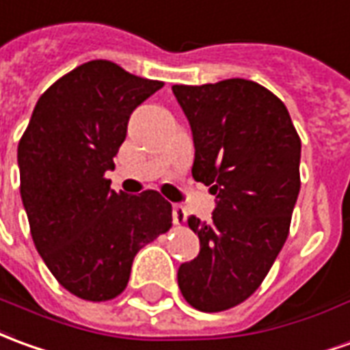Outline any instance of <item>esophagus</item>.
Here are the masks:
<instances>
[{
  "label": "esophagus",
  "mask_w": 350,
  "mask_h": 350,
  "mask_svg": "<svg viewBox=\"0 0 350 350\" xmlns=\"http://www.w3.org/2000/svg\"><path fill=\"white\" fill-rule=\"evenodd\" d=\"M172 221H174V226H183L185 224V208L180 206V204L172 206Z\"/></svg>",
  "instance_id": "34e87169"
}]
</instances>
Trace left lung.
<instances>
[{"label":"left lung","mask_w":350,"mask_h":350,"mask_svg":"<svg viewBox=\"0 0 350 350\" xmlns=\"http://www.w3.org/2000/svg\"><path fill=\"white\" fill-rule=\"evenodd\" d=\"M195 144L191 174L216 195L212 219L189 216L195 260L178 269L185 301L204 312L248 299L290 231L299 195L301 140L280 100L258 83L174 85Z\"/></svg>","instance_id":"8db88e82"}]
</instances>
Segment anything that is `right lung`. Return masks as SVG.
Returning a JSON list of instances; mask_svg holds the SVG:
<instances>
[{
	"label": "right lung",
	"mask_w": 350,
	"mask_h": 350,
	"mask_svg": "<svg viewBox=\"0 0 350 350\" xmlns=\"http://www.w3.org/2000/svg\"><path fill=\"white\" fill-rule=\"evenodd\" d=\"M161 87L90 60L41 94L18 142L33 244L56 280L87 301L121 294L134 256L172 226V206L157 191L116 193L106 180L131 113Z\"/></svg>",
	"instance_id": "add662e5"
}]
</instances>
